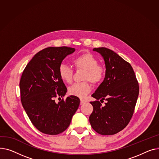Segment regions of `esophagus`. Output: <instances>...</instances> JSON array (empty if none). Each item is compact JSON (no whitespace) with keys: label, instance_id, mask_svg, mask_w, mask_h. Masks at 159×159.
<instances>
[{"label":"esophagus","instance_id":"obj_1","mask_svg":"<svg viewBox=\"0 0 159 159\" xmlns=\"http://www.w3.org/2000/svg\"><path fill=\"white\" fill-rule=\"evenodd\" d=\"M87 101L85 100V99H81L80 100V105H83V104H85V102H86Z\"/></svg>","mask_w":159,"mask_h":159}]
</instances>
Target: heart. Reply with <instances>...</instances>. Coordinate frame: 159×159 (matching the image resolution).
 Returning a JSON list of instances; mask_svg holds the SVG:
<instances>
[{
    "label": "heart",
    "mask_w": 159,
    "mask_h": 159,
    "mask_svg": "<svg viewBox=\"0 0 159 159\" xmlns=\"http://www.w3.org/2000/svg\"><path fill=\"white\" fill-rule=\"evenodd\" d=\"M73 63L78 69L85 70L83 80H89L93 83L101 81L105 76V69L98 64V60L91 54H83L74 60ZM60 78L65 82L70 83L73 77V70L69 65L61 63L58 69ZM91 90L90 83L87 81L74 83L69 89V94L78 98L85 97Z\"/></svg>",
    "instance_id": "obj_1"
}]
</instances>
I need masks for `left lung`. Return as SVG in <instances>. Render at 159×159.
<instances>
[{
  "label": "left lung",
  "instance_id": "1",
  "mask_svg": "<svg viewBox=\"0 0 159 159\" xmlns=\"http://www.w3.org/2000/svg\"><path fill=\"white\" fill-rule=\"evenodd\" d=\"M101 54L105 64V77L92 97L93 111L89 117L92 128L103 135H114L123 129L131 119L139 96L135 72L128 62L105 48L93 49ZM99 99L107 101L102 107Z\"/></svg>",
  "mask_w": 159,
  "mask_h": 159
}]
</instances>
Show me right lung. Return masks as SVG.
Returning <instances> with one entry per match:
<instances>
[{
	"instance_id": "add662e5",
	"label": "right lung",
	"mask_w": 159,
	"mask_h": 159,
	"mask_svg": "<svg viewBox=\"0 0 159 159\" xmlns=\"http://www.w3.org/2000/svg\"><path fill=\"white\" fill-rule=\"evenodd\" d=\"M74 51L65 46L45 48L34 56L22 72L19 85L23 108L34 127L43 134L64 132L79 107L80 100L76 96L55 101V98L65 96L67 90L59 76V67Z\"/></svg>"
}]
</instances>
